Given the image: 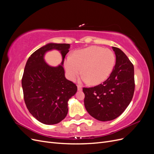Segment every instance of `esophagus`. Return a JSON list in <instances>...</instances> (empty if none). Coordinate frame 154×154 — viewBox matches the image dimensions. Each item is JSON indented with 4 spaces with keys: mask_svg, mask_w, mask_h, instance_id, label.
Here are the masks:
<instances>
[{
    "mask_svg": "<svg viewBox=\"0 0 154 154\" xmlns=\"http://www.w3.org/2000/svg\"><path fill=\"white\" fill-rule=\"evenodd\" d=\"M77 88H78V91H80L82 90V87L80 85H78Z\"/></svg>",
    "mask_w": 154,
    "mask_h": 154,
    "instance_id": "1",
    "label": "esophagus"
}]
</instances>
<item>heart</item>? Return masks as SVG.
<instances>
[{"instance_id":"obj_1","label":"heart","mask_w":154,"mask_h":154,"mask_svg":"<svg viewBox=\"0 0 154 154\" xmlns=\"http://www.w3.org/2000/svg\"><path fill=\"white\" fill-rule=\"evenodd\" d=\"M116 63L114 53L109 49L96 45L75 51L72 57L64 60L67 76L72 81L82 72V80L91 85L105 82L112 72Z\"/></svg>"}]
</instances>
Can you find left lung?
I'll return each instance as SVG.
<instances>
[{"label": "left lung", "mask_w": 154, "mask_h": 154, "mask_svg": "<svg viewBox=\"0 0 154 154\" xmlns=\"http://www.w3.org/2000/svg\"><path fill=\"white\" fill-rule=\"evenodd\" d=\"M112 49L116 65L109 78L102 84L83 88L87 111L101 122L113 120L122 114L132 101L134 92L133 64L120 49L112 47Z\"/></svg>", "instance_id": "8db88e82"}]
</instances>
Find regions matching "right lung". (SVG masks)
Wrapping results in <instances>:
<instances>
[{"mask_svg": "<svg viewBox=\"0 0 154 154\" xmlns=\"http://www.w3.org/2000/svg\"><path fill=\"white\" fill-rule=\"evenodd\" d=\"M69 48V44L49 43L35 51L26 64L22 79L25 103L31 114L45 125L57 124L66 117L69 100L77 92L76 85L65 76L63 67ZM52 50L62 54V62L57 67L44 59Z\"/></svg>", "mask_w": 154, "mask_h": 154, "instance_id": "add662e5", "label": "right lung"}]
</instances>
